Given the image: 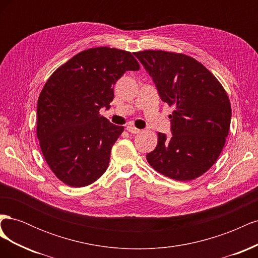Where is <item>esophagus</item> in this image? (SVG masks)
<instances>
[{"label": "esophagus", "instance_id": "esophagus-1", "mask_svg": "<svg viewBox=\"0 0 258 258\" xmlns=\"http://www.w3.org/2000/svg\"><path fill=\"white\" fill-rule=\"evenodd\" d=\"M126 129L128 132H130V134H139L140 132V129L136 128L135 126H128Z\"/></svg>", "mask_w": 258, "mask_h": 258}]
</instances>
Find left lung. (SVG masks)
<instances>
[{
	"mask_svg": "<svg viewBox=\"0 0 258 258\" xmlns=\"http://www.w3.org/2000/svg\"><path fill=\"white\" fill-rule=\"evenodd\" d=\"M136 57L172 106V137L158 132V143L146 155L160 174L176 181H191L206 173L221 155L228 136L231 106L227 92L209 70L187 54L143 50Z\"/></svg>",
	"mask_w": 258,
	"mask_h": 258,
	"instance_id": "1",
	"label": "left lung"
}]
</instances>
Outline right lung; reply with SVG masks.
Returning a JSON list of instances; mask_svg holds the SVG:
<instances>
[{
	"label": "right lung",
	"mask_w": 258,
	"mask_h": 258,
	"mask_svg": "<svg viewBox=\"0 0 258 258\" xmlns=\"http://www.w3.org/2000/svg\"><path fill=\"white\" fill-rule=\"evenodd\" d=\"M138 70L131 52L104 46L75 54L46 82L37 101L36 136L61 182L84 187L105 172L123 127L99 111L111 106L114 85L123 73Z\"/></svg>",
	"instance_id": "obj_1"
}]
</instances>
